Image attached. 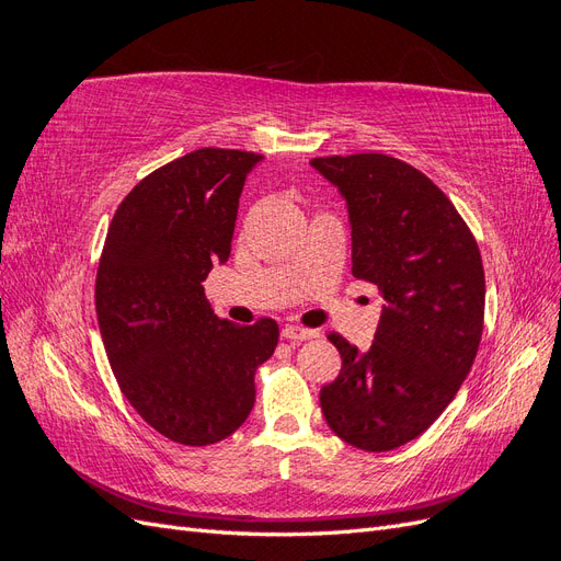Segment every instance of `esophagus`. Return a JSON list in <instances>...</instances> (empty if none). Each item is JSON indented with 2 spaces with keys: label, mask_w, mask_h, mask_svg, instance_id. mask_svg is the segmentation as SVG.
Returning <instances> with one entry per match:
<instances>
[{
  "label": "esophagus",
  "mask_w": 561,
  "mask_h": 561,
  "mask_svg": "<svg viewBox=\"0 0 561 561\" xmlns=\"http://www.w3.org/2000/svg\"><path fill=\"white\" fill-rule=\"evenodd\" d=\"M283 336L290 339V342H307V339H316L318 332L309 328H299V325H287L283 330Z\"/></svg>",
  "instance_id": "obj_1"
}]
</instances>
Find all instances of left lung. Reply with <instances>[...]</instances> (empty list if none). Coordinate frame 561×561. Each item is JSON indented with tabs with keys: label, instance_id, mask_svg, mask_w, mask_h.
<instances>
[{
	"label": "left lung",
	"instance_id": "obj_1",
	"mask_svg": "<svg viewBox=\"0 0 561 561\" xmlns=\"http://www.w3.org/2000/svg\"><path fill=\"white\" fill-rule=\"evenodd\" d=\"M344 196L353 276L383 297L367 351L328 334L339 377L320 388L328 426L365 451H390L445 412L484 325V268L463 217L437 184L386 154L311 159Z\"/></svg>",
	"mask_w": 561,
	"mask_h": 561
}]
</instances>
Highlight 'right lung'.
Listing matches in <instances>:
<instances>
[{"instance_id":"right-lung-1","label":"right lung","mask_w":561,"mask_h":561,"mask_svg":"<svg viewBox=\"0 0 561 561\" xmlns=\"http://www.w3.org/2000/svg\"><path fill=\"white\" fill-rule=\"evenodd\" d=\"M262 161L203 147L133 186L116 208L95 278V311L122 393L173 443L206 447L252 412L254 371L274 355L276 320L236 325L203 293L225 264L248 173Z\"/></svg>"}]
</instances>
